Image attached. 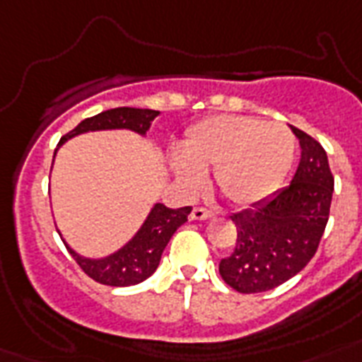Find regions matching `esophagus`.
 Listing matches in <instances>:
<instances>
[{
  "label": "esophagus",
  "mask_w": 362,
  "mask_h": 362,
  "mask_svg": "<svg viewBox=\"0 0 362 362\" xmlns=\"http://www.w3.org/2000/svg\"><path fill=\"white\" fill-rule=\"evenodd\" d=\"M212 216H214V214H212L210 210L203 209V206H197V209L192 210V216H189V218H192V220H195V221H203V220H210Z\"/></svg>",
  "instance_id": "esophagus-1"
}]
</instances>
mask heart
Wrapping results in <instances>:
<instances>
[{"label":"heart","instance_id":"b5f03b06","mask_svg":"<svg viewBox=\"0 0 362 362\" xmlns=\"http://www.w3.org/2000/svg\"><path fill=\"white\" fill-rule=\"evenodd\" d=\"M180 150L170 156L169 167L184 192H201L204 170L214 169L216 189L229 203L246 206L280 186L295 158V139L281 124L218 115L193 124Z\"/></svg>","mask_w":362,"mask_h":362}]
</instances>
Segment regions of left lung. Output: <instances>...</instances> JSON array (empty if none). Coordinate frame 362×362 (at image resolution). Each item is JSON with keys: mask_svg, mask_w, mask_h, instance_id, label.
<instances>
[{"mask_svg": "<svg viewBox=\"0 0 362 362\" xmlns=\"http://www.w3.org/2000/svg\"><path fill=\"white\" fill-rule=\"evenodd\" d=\"M289 127L300 144L291 182L231 216L237 246L221 259L220 274L238 293L270 291L291 280L314 257L329 221L334 178L327 152L304 131Z\"/></svg>", "mask_w": 362, "mask_h": 362, "instance_id": "1", "label": "left lung"}]
</instances>
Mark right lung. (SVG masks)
Instances as JSON below:
<instances>
[{
    "instance_id": "obj_1",
    "label": "right lung",
    "mask_w": 362,
    "mask_h": 362,
    "mask_svg": "<svg viewBox=\"0 0 362 362\" xmlns=\"http://www.w3.org/2000/svg\"><path fill=\"white\" fill-rule=\"evenodd\" d=\"M158 115V110L131 109V107L105 110L92 118L82 120L75 129L62 136L59 146L73 136L92 133V131L127 129L136 135L146 136L148 129L152 127L153 118ZM189 212H192V206L169 209L163 203H156L148 212L146 220L139 227V231L125 242L124 246L105 257H84L81 253H76L67 242H64L76 263L81 264V269L95 281L112 287L135 286L156 272L165 246L169 244L176 229L186 223Z\"/></svg>"
}]
</instances>
